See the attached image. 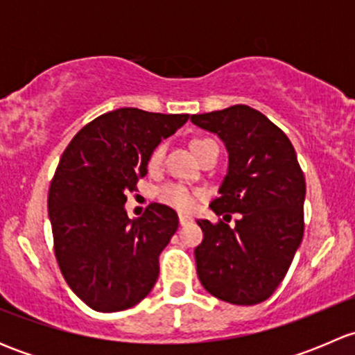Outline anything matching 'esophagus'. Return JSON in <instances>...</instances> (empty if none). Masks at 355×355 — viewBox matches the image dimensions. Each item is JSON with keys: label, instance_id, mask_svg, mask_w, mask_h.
Listing matches in <instances>:
<instances>
[{"label": "esophagus", "instance_id": "34e87169", "mask_svg": "<svg viewBox=\"0 0 355 355\" xmlns=\"http://www.w3.org/2000/svg\"><path fill=\"white\" fill-rule=\"evenodd\" d=\"M178 221H180V225H182V227H184V225L191 223V218L185 216V214H180V216H178Z\"/></svg>", "mask_w": 355, "mask_h": 355}]
</instances>
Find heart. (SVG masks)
I'll use <instances>...</instances> for the list:
<instances>
[{
  "instance_id": "obj_1",
  "label": "heart",
  "mask_w": 355,
  "mask_h": 355,
  "mask_svg": "<svg viewBox=\"0 0 355 355\" xmlns=\"http://www.w3.org/2000/svg\"><path fill=\"white\" fill-rule=\"evenodd\" d=\"M207 141H211V139H196V141H192V149L196 151L200 144H204V142ZM163 155V146H157V148L153 149L151 156H149L148 159V166L151 168V170L159 166ZM156 198L159 199V202L166 204V206L173 207V209L182 211V213H189V211H192L196 207V202H198V199L200 198V191L187 187V185L184 184H166L163 185V187L157 189Z\"/></svg>"
}]
</instances>
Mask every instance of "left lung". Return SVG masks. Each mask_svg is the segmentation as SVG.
I'll list each match as a JSON object with an SVG mask.
<instances>
[{"mask_svg":"<svg viewBox=\"0 0 355 355\" xmlns=\"http://www.w3.org/2000/svg\"><path fill=\"white\" fill-rule=\"evenodd\" d=\"M192 123L216 134L228 151L220 216L241 213L235 228L199 220L204 239L196 247L202 287L237 306L266 300L287 275L304 235L306 180L287 135L261 111L245 105L192 114Z\"/></svg>","mask_w":355,"mask_h":355,"instance_id":"left-lung-1","label":"left lung"}]
</instances>
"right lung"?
I'll return each mask as SVG.
<instances>
[{
  "mask_svg": "<svg viewBox=\"0 0 355 355\" xmlns=\"http://www.w3.org/2000/svg\"><path fill=\"white\" fill-rule=\"evenodd\" d=\"M189 114L120 108L94 118L62 155L48 194L55 256L75 295L99 313L141 302L159 275L161 250L178 228L164 204L128 220V192L148 173L153 149Z\"/></svg>",
  "mask_w": 355,
  "mask_h": 355,
  "instance_id": "obj_1",
  "label": "right lung"
}]
</instances>
